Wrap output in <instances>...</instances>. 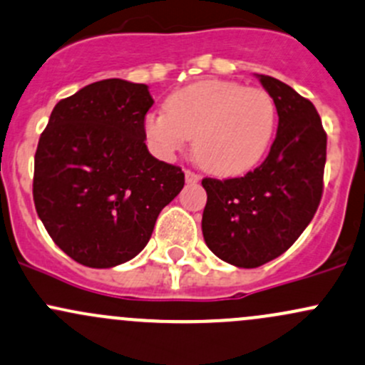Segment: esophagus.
I'll use <instances>...</instances> for the list:
<instances>
[{
  "label": "esophagus",
  "instance_id": "esophagus-1",
  "mask_svg": "<svg viewBox=\"0 0 365 365\" xmlns=\"http://www.w3.org/2000/svg\"><path fill=\"white\" fill-rule=\"evenodd\" d=\"M199 180H201V176L197 175V173L190 171V170H185V182L187 183H197Z\"/></svg>",
  "mask_w": 365,
  "mask_h": 365
}]
</instances>
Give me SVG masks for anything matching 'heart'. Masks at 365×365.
I'll use <instances>...</instances> for the list:
<instances>
[{
	"instance_id": "1",
	"label": "heart",
	"mask_w": 365,
	"mask_h": 365,
	"mask_svg": "<svg viewBox=\"0 0 365 365\" xmlns=\"http://www.w3.org/2000/svg\"><path fill=\"white\" fill-rule=\"evenodd\" d=\"M278 122L274 99L229 80H199L168 96L166 113L145 117L152 152L170 160L194 136V157L206 171L241 175L259 164Z\"/></svg>"
}]
</instances>
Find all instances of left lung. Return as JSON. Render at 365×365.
I'll return each instance as SVG.
<instances>
[{
	"label": "left lung",
	"instance_id": "obj_1",
	"mask_svg": "<svg viewBox=\"0 0 365 365\" xmlns=\"http://www.w3.org/2000/svg\"><path fill=\"white\" fill-rule=\"evenodd\" d=\"M274 99L278 131L266 160L245 176L205 178L202 236L218 259L259 267L289 250L308 227L324 192L327 134L309 99L257 75Z\"/></svg>",
	"mask_w": 365,
	"mask_h": 365
}]
</instances>
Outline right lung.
<instances>
[{
  "mask_svg": "<svg viewBox=\"0 0 365 365\" xmlns=\"http://www.w3.org/2000/svg\"><path fill=\"white\" fill-rule=\"evenodd\" d=\"M145 83L94 82L53 106L34 153L33 199L53 243L87 267H113L147 247L182 168L145 145Z\"/></svg>",
  "mask_w": 365,
  "mask_h": 365,
  "instance_id": "obj_1",
  "label": "right lung"
}]
</instances>
